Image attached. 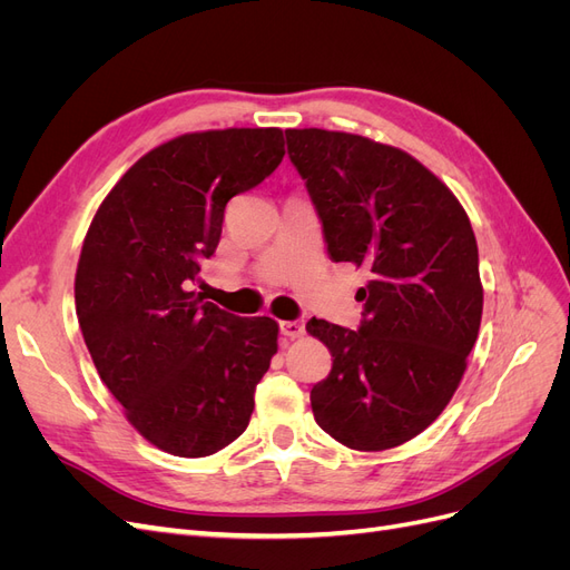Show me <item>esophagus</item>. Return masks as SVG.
Listing matches in <instances>:
<instances>
[{
    "mask_svg": "<svg viewBox=\"0 0 570 570\" xmlns=\"http://www.w3.org/2000/svg\"><path fill=\"white\" fill-rule=\"evenodd\" d=\"M281 333L285 337H302L304 335V321L297 318V321H281Z\"/></svg>",
    "mask_w": 570,
    "mask_h": 570,
    "instance_id": "obj_1",
    "label": "esophagus"
}]
</instances>
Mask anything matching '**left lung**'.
Returning <instances> with one entry per match:
<instances>
[{
    "label": "left lung",
    "instance_id": "obj_1",
    "mask_svg": "<svg viewBox=\"0 0 570 570\" xmlns=\"http://www.w3.org/2000/svg\"><path fill=\"white\" fill-rule=\"evenodd\" d=\"M285 140L327 254L368 273L356 331L306 323L333 354L312 387L314 419L350 450H390L450 404L475 344L482 285L471 220L402 149L318 128L285 130Z\"/></svg>",
    "mask_w": 570,
    "mask_h": 570
}]
</instances>
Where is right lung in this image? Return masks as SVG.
<instances>
[{
	"label": "right lung",
	"instance_id": "add662e5",
	"mask_svg": "<svg viewBox=\"0 0 570 570\" xmlns=\"http://www.w3.org/2000/svg\"><path fill=\"white\" fill-rule=\"evenodd\" d=\"M285 157L283 130L180 135L101 202L76 273V314L97 373L137 433L199 459L245 433L278 323L239 318L189 285L212 258L226 204Z\"/></svg>",
	"mask_w": 570,
	"mask_h": 570
}]
</instances>
